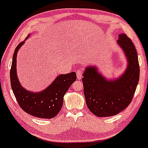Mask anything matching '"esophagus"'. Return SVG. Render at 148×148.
<instances>
[{
	"mask_svg": "<svg viewBox=\"0 0 148 148\" xmlns=\"http://www.w3.org/2000/svg\"><path fill=\"white\" fill-rule=\"evenodd\" d=\"M84 73V70L82 69H79L76 71V75H77V79H81L82 78V74Z\"/></svg>",
	"mask_w": 148,
	"mask_h": 148,
	"instance_id": "1",
	"label": "esophagus"
}]
</instances>
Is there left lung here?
Masks as SVG:
<instances>
[{
	"label": "left lung",
	"mask_w": 148,
	"mask_h": 148,
	"mask_svg": "<svg viewBox=\"0 0 148 148\" xmlns=\"http://www.w3.org/2000/svg\"><path fill=\"white\" fill-rule=\"evenodd\" d=\"M118 44L128 60V67L123 75L107 81L95 67H87L82 79L86 104L98 117L113 116L125 109L133 99L139 81L140 68L134 43L126 34H120Z\"/></svg>",
	"instance_id": "obj_1"
}]
</instances>
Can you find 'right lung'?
<instances>
[{
    "label": "right lung",
    "instance_id": "right-lung-1",
    "mask_svg": "<svg viewBox=\"0 0 148 148\" xmlns=\"http://www.w3.org/2000/svg\"><path fill=\"white\" fill-rule=\"evenodd\" d=\"M24 42L15 49L10 69V82L16 101L25 113L40 118H53L58 114L63 103V97L76 80L75 72L60 74L50 86L40 92H32L24 89L16 76V55Z\"/></svg>",
    "mask_w": 148,
    "mask_h": 148
}]
</instances>
